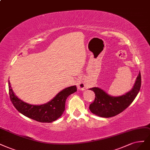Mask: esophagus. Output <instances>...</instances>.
Instances as JSON below:
<instances>
[{"instance_id": "1", "label": "esophagus", "mask_w": 150, "mask_h": 150, "mask_svg": "<svg viewBox=\"0 0 150 150\" xmlns=\"http://www.w3.org/2000/svg\"><path fill=\"white\" fill-rule=\"evenodd\" d=\"M77 88H78V89H79L81 91L85 90L87 88L86 83L85 82H83V81L81 82H79V83L77 84Z\"/></svg>"}]
</instances>
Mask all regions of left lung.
I'll return each mask as SVG.
<instances>
[{
    "mask_svg": "<svg viewBox=\"0 0 150 150\" xmlns=\"http://www.w3.org/2000/svg\"><path fill=\"white\" fill-rule=\"evenodd\" d=\"M141 74L139 73L132 89L118 97H113L99 87H92L90 90L95 93V100L89 105V109L94 114L101 117L109 118L123 112L135 99L140 89Z\"/></svg>",
    "mask_w": 150,
    "mask_h": 150,
    "instance_id": "obj_1",
    "label": "left lung"
}]
</instances>
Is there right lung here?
I'll use <instances>...</instances> for the list:
<instances>
[{
  "instance_id": "right-lung-1",
  "label": "right lung",
  "mask_w": 150,
  "mask_h": 150,
  "mask_svg": "<svg viewBox=\"0 0 150 150\" xmlns=\"http://www.w3.org/2000/svg\"><path fill=\"white\" fill-rule=\"evenodd\" d=\"M8 91L13 106L22 114L37 122L51 123L62 115L65 110L66 99L76 92L77 88L76 86L67 87L59 92L52 100L40 105H31L18 99L13 93L9 81Z\"/></svg>"
}]
</instances>
